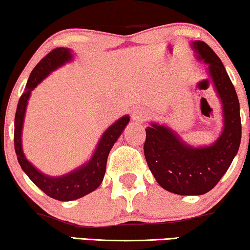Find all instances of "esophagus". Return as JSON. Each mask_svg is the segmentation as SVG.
I'll use <instances>...</instances> for the list:
<instances>
[{"mask_svg":"<svg viewBox=\"0 0 250 250\" xmlns=\"http://www.w3.org/2000/svg\"><path fill=\"white\" fill-rule=\"evenodd\" d=\"M148 116H149V112L146 109L142 107H138L135 108L132 112V121L135 123H143L146 118H148Z\"/></svg>","mask_w":250,"mask_h":250,"instance_id":"34e87169","label":"esophagus"}]
</instances>
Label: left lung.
Listing matches in <instances>:
<instances>
[{
	"label": "left lung",
	"instance_id": "left-lung-1",
	"mask_svg": "<svg viewBox=\"0 0 250 250\" xmlns=\"http://www.w3.org/2000/svg\"><path fill=\"white\" fill-rule=\"evenodd\" d=\"M208 71L223 107L224 127L213 145L194 148L167 126L152 123L146 129L145 157L157 182L181 196L207 193L227 173L241 141L240 105L233 84L217 54L205 42H192Z\"/></svg>",
	"mask_w": 250,
	"mask_h": 250
}]
</instances>
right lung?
<instances>
[{
    "label": "right lung",
    "mask_w": 250,
    "mask_h": 250,
    "mask_svg": "<svg viewBox=\"0 0 250 250\" xmlns=\"http://www.w3.org/2000/svg\"><path fill=\"white\" fill-rule=\"evenodd\" d=\"M71 60L73 53L70 49L66 47H57L46 54L30 73L26 84V91L19 99L15 116V150L20 166L36 187H39L49 197L60 201L78 199L98 189L104 180L109 152L129 122V117L126 115L109 126L101 136L91 159L73 172L62 176L45 175L26 159L21 146V131L30 92L50 73Z\"/></svg>",
    "instance_id": "1"
}]
</instances>
